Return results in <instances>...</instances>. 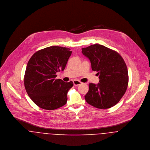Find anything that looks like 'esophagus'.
Here are the masks:
<instances>
[{"instance_id": "34e87169", "label": "esophagus", "mask_w": 150, "mask_h": 150, "mask_svg": "<svg viewBox=\"0 0 150 150\" xmlns=\"http://www.w3.org/2000/svg\"><path fill=\"white\" fill-rule=\"evenodd\" d=\"M73 83H74V86H79V85L82 84L81 82H80L79 81H78V80H74L73 81Z\"/></svg>"}]
</instances>
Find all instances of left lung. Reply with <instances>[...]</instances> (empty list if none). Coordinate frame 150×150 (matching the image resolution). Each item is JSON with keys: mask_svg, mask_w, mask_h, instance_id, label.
<instances>
[{"mask_svg": "<svg viewBox=\"0 0 150 150\" xmlns=\"http://www.w3.org/2000/svg\"><path fill=\"white\" fill-rule=\"evenodd\" d=\"M82 50L100 79L97 84H89L85 100L100 109L113 107L124 95L128 84V69L124 59L116 51L100 44L91 45Z\"/></svg>", "mask_w": 150, "mask_h": 150, "instance_id": "left-lung-1", "label": "left lung"}]
</instances>
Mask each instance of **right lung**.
<instances>
[{
  "mask_svg": "<svg viewBox=\"0 0 150 150\" xmlns=\"http://www.w3.org/2000/svg\"><path fill=\"white\" fill-rule=\"evenodd\" d=\"M70 49L53 46L34 53L29 60L24 76L26 91L35 104L45 110H54L66 104L72 81L56 79L64 71L71 54Z\"/></svg>",
  "mask_w": 150,
  "mask_h": 150,
  "instance_id": "1",
  "label": "right lung"
}]
</instances>
